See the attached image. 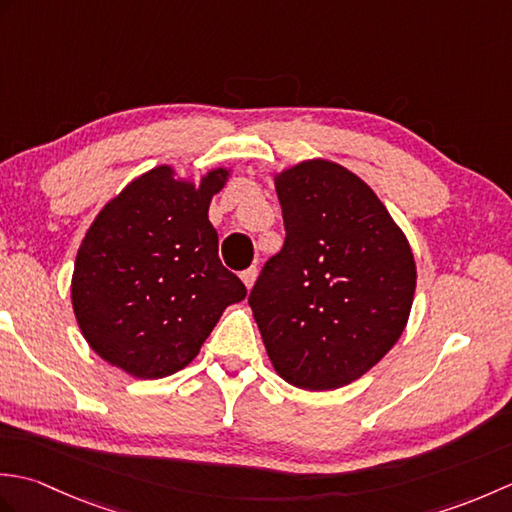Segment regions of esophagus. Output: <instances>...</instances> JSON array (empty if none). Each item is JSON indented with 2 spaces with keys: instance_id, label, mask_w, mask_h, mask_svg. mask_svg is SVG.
<instances>
[{
  "instance_id": "34e87169",
  "label": "esophagus",
  "mask_w": 512,
  "mask_h": 512,
  "mask_svg": "<svg viewBox=\"0 0 512 512\" xmlns=\"http://www.w3.org/2000/svg\"><path fill=\"white\" fill-rule=\"evenodd\" d=\"M239 277H242L244 286L250 290V288H253V284H255V279H257V268H255V266H250V268H246L244 273L239 275Z\"/></svg>"
}]
</instances>
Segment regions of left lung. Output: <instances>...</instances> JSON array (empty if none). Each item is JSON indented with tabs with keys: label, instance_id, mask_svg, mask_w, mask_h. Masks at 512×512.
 Masks as SVG:
<instances>
[{
	"label": "left lung",
	"instance_id": "8db88e82",
	"mask_svg": "<svg viewBox=\"0 0 512 512\" xmlns=\"http://www.w3.org/2000/svg\"><path fill=\"white\" fill-rule=\"evenodd\" d=\"M286 239L248 306L277 374L312 391L343 387L405 330L413 290L407 237L352 171L306 160L275 180Z\"/></svg>",
	"mask_w": 512,
	"mask_h": 512
}]
</instances>
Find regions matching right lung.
<instances>
[{"mask_svg":"<svg viewBox=\"0 0 512 512\" xmlns=\"http://www.w3.org/2000/svg\"><path fill=\"white\" fill-rule=\"evenodd\" d=\"M156 167L116 195L90 226L72 277V306L92 350L136 378L176 374L200 352L222 312L246 286L217 257L213 193Z\"/></svg>","mask_w":512,"mask_h":512,"instance_id":"obj_1","label":"right lung"}]
</instances>
